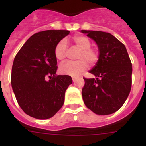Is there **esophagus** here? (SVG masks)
Wrapping results in <instances>:
<instances>
[{
    "label": "esophagus",
    "instance_id": "34e87169",
    "mask_svg": "<svg viewBox=\"0 0 146 146\" xmlns=\"http://www.w3.org/2000/svg\"><path fill=\"white\" fill-rule=\"evenodd\" d=\"M77 77H72V81H73V82H75V81L77 80Z\"/></svg>",
    "mask_w": 146,
    "mask_h": 146
}]
</instances>
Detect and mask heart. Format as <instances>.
Returning a JSON list of instances; mask_svg holds the SVG:
<instances>
[{"label":"heart","instance_id":"obj_1","mask_svg":"<svg viewBox=\"0 0 146 146\" xmlns=\"http://www.w3.org/2000/svg\"><path fill=\"white\" fill-rule=\"evenodd\" d=\"M74 47L79 51L76 55L77 61H68L60 66L59 72L62 74L76 77L81 74L89 66H94L99 58V51L96 48L91 47V42L85 36H76L72 38ZM66 42L63 39L56 44L54 54L58 60L63 61L67 55Z\"/></svg>","mask_w":146,"mask_h":146}]
</instances>
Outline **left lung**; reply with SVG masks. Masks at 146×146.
I'll list each match as a JSON object with an SVG mask.
<instances>
[{
	"label": "left lung",
	"instance_id": "obj_1",
	"mask_svg": "<svg viewBox=\"0 0 146 146\" xmlns=\"http://www.w3.org/2000/svg\"><path fill=\"white\" fill-rule=\"evenodd\" d=\"M81 32L96 42L99 51V60L89 71L96 78L83 77L85 104L97 115L115 113L131 91L132 67L126 47L110 33L86 30Z\"/></svg>",
	"mask_w": 146,
	"mask_h": 146
}]
</instances>
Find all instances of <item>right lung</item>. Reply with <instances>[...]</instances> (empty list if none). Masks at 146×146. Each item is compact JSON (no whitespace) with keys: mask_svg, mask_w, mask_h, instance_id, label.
I'll list each match as a JSON object with an SVG mask.
<instances>
[{"mask_svg":"<svg viewBox=\"0 0 146 146\" xmlns=\"http://www.w3.org/2000/svg\"><path fill=\"white\" fill-rule=\"evenodd\" d=\"M69 33L66 30H47L35 33L15 56L11 87L21 109L33 118H52L64 104L66 90L72 83V79L69 75L56 74L57 59L54 50Z\"/></svg>","mask_w":146,"mask_h":146,"instance_id":"right-lung-1","label":"right lung"}]
</instances>
